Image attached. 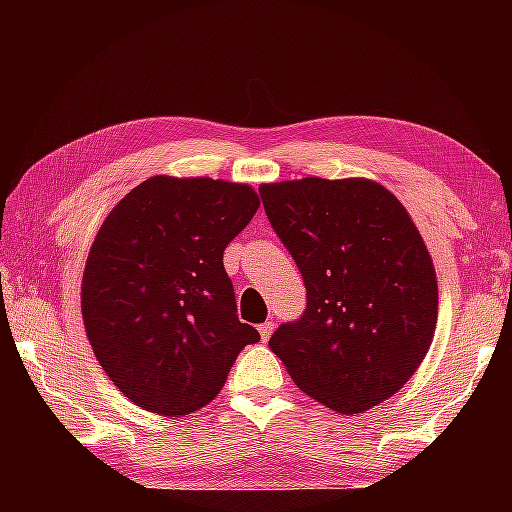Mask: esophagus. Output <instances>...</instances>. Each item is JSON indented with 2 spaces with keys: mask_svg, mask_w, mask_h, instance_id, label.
<instances>
[{
  "mask_svg": "<svg viewBox=\"0 0 512 512\" xmlns=\"http://www.w3.org/2000/svg\"><path fill=\"white\" fill-rule=\"evenodd\" d=\"M273 323H271V320H268V323H262V325H259L257 329H259V336H262V341L266 343L268 339H271V334H273Z\"/></svg>",
  "mask_w": 512,
  "mask_h": 512,
  "instance_id": "1",
  "label": "esophagus"
}]
</instances>
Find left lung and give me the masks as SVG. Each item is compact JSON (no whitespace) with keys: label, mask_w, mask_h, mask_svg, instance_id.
<instances>
[{"label":"left lung","mask_w":512,"mask_h":512,"mask_svg":"<svg viewBox=\"0 0 512 512\" xmlns=\"http://www.w3.org/2000/svg\"><path fill=\"white\" fill-rule=\"evenodd\" d=\"M259 194L307 287V311L268 348L336 413L393 397L427 357L438 320L436 268L406 207L368 178L282 180Z\"/></svg>","instance_id":"obj_1"}]
</instances>
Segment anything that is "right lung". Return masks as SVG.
Masks as SVG:
<instances>
[{"instance_id": "right-lung-1", "label": "right lung", "mask_w": 512, "mask_h": 512, "mask_svg": "<svg viewBox=\"0 0 512 512\" xmlns=\"http://www.w3.org/2000/svg\"><path fill=\"white\" fill-rule=\"evenodd\" d=\"M259 207L250 185L153 176L92 241L81 311L94 357L124 397L180 418L210 404L248 343L223 250Z\"/></svg>"}]
</instances>
